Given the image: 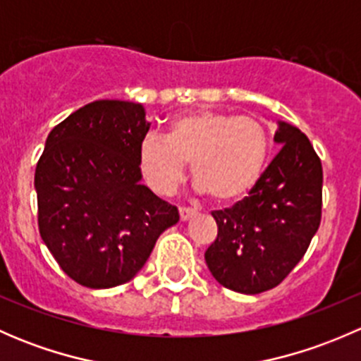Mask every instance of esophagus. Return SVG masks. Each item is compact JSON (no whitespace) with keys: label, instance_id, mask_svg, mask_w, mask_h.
Masks as SVG:
<instances>
[{"label":"esophagus","instance_id":"34e87169","mask_svg":"<svg viewBox=\"0 0 361 361\" xmlns=\"http://www.w3.org/2000/svg\"><path fill=\"white\" fill-rule=\"evenodd\" d=\"M195 213H197V211L192 209V207H180V220L181 221L190 220L192 216H195Z\"/></svg>","mask_w":361,"mask_h":361}]
</instances>
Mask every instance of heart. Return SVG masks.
Returning <instances> with one entry per match:
<instances>
[{
    "instance_id": "heart-1",
    "label": "heart",
    "mask_w": 361,
    "mask_h": 361,
    "mask_svg": "<svg viewBox=\"0 0 361 361\" xmlns=\"http://www.w3.org/2000/svg\"><path fill=\"white\" fill-rule=\"evenodd\" d=\"M269 152L271 137L257 118L199 110L171 120L166 137L148 134L140 145V166L157 194L171 195L192 162L199 192L234 204L258 185Z\"/></svg>"
}]
</instances>
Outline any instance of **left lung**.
<instances>
[{"instance_id":"obj_1","label":"left lung","mask_w":361,"mask_h":361,"mask_svg":"<svg viewBox=\"0 0 361 361\" xmlns=\"http://www.w3.org/2000/svg\"><path fill=\"white\" fill-rule=\"evenodd\" d=\"M281 145L248 197L213 211L218 235L206 250L221 286L257 295L278 286L311 245L322 221V160L297 127L278 122Z\"/></svg>"}]
</instances>
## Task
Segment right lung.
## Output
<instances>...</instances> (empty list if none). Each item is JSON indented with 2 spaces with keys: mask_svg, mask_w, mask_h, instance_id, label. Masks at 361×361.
Instances as JSON below:
<instances>
[{
  "mask_svg": "<svg viewBox=\"0 0 361 361\" xmlns=\"http://www.w3.org/2000/svg\"><path fill=\"white\" fill-rule=\"evenodd\" d=\"M150 129L140 103L101 99L50 130L36 164L39 235L64 272L113 288L143 269L176 206L141 185L140 145Z\"/></svg>",
  "mask_w": 361,
  "mask_h": 361,
  "instance_id": "add662e5",
  "label": "right lung"
}]
</instances>
